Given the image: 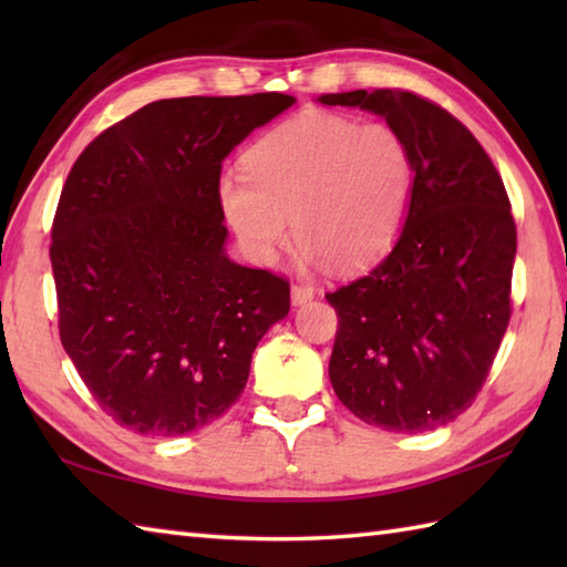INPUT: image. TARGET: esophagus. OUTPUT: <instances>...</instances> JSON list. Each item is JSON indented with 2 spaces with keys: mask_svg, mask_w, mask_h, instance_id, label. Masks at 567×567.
I'll return each instance as SVG.
<instances>
[{
  "mask_svg": "<svg viewBox=\"0 0 567 567\" xmlns=\"http://www.w3.org/2000/svg\"><path fill=\"white\" fill-rule=\"evenodd\" d=\"M292 305L295 307H302V305H307L311 297H315V290H311V287H307V285H292Z\"/></svg>",
  "mask_w": 567,
  "mask_h": 567,
  "instance_id": "esophagus-1",
  "label": "esophagus"
}]
</instances>
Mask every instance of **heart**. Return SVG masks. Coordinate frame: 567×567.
Instances as JSON below:
<instances>
[{
    "label": "heart",
    "instance_id": "b5f03b06",
    "mask_svg": "<svg viewBox=\"0 0 567 567\" xmlns=\"http://www.w3.org/2000/svg\"><path fill=\"white\" fill-rule=\"evenodd\" d=\"M414 179V151L402 131L305 112L252 143L244 175L224 173L216 197L252 262H275L292 219L307 262L351 275L372 268L396 244Z\"/></svg>",
    "mask_w": 567,
    "mask_h": 567
}]
</instances>
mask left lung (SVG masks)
I'll return each mask as SVG.
<instances>
[{
    "instance_id": "left-lung-1",
    "label": "left lung",
    "mask_w": 567,
    "mask_h": 567,
    "mask_svg": "<svg viewBox=\"0 0 567 567\" xmlns=\"http://www.w3.org/2000/svg\"><path fill=\"white\" fill-rule=\"evenodd\" d=\"M402 131L416 179L390 256L329 292L339 331L333 392L370 426L424 433L473 404L509 323L516 226L477 138L433 102L400 90L321 94Z\"/></svg>"
}]
</instances>
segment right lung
Masks as SVG:
<instances>
[{
    "label": "right lung",
    "instance_id": "1",
    "mask_svg": "<svg viewBox=\"0 0 567 567\" xmlns=\"http://www.w3.org/2000/svg\"><path fill=\"white\" fill-rule=\"evenodd\" d=\"M297 100H158L94 138L53 221L60 341L94 400L141 436L212 424L290 311V285L226 256L221 163Z\"/></svg>",
    "mask_w": 567,
    "mask_h": 567
}]
</instances>
